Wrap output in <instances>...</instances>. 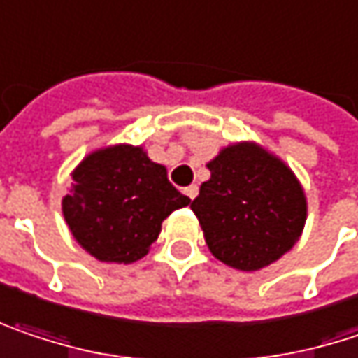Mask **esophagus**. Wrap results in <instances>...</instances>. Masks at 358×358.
I'll use <instances>...</instances> for the list:
<instances>
[{"label": "esophagus", "mask_w": 358, "mask_h": 358, "mask_svg": "<svg viewBox=\"0 0 358 358\" xmlns=\"http://www.w3.org/2000/svg\"><path fill=\"white\" fill-rule=\"evenodd\" d=\"M184 194H186V196L192 201V199L199 194V186H196V184H190V186H186V188H184Z\"/></svg>", "instance_id": "obj_1"}]
</instances>
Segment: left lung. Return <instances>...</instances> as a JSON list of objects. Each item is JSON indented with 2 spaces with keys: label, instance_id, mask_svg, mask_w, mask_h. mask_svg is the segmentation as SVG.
<instances>
[{
  "label": "left lung",
  "instance_id": "obj_1",
  "mask_svg": "<svg viewBox=\"0 0 358 358\" xmlns=\"http://www.w3.org/2000/svg\"><path fill=\"white\" fill-rule=\"evenodd\" d=\"M207 168L211 178L190 209L217 260L254 273L299 242L308 196L278 155L256 141H238L221 147Z\"/></svg>",
  "mask_w": 358,
  "mask_h": 358
}]
</instances>
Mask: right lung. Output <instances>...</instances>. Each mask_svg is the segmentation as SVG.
Listing matches in <instances>:
<instances>
[{
	"mask_svg": "<svg viewBox=\"0 0 358 358\" xmlns=\"http://www.w3.org/2000/svg\"><path fill=\"white\" fill-rule=\"evenodd\" d=\"M71 178L61 211L73 240L100 262L141 260L164 219L190 203L143 145L98 147L71 170Z\"/></svg>",
	"mask_w": 358,
	"mask_h": 358,
	"instance_id": "add662e5",
	"label": "right lung"
}]
</instances>
